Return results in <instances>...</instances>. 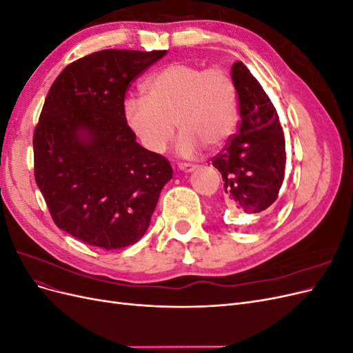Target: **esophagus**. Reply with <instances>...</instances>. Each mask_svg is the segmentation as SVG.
<instances>
[{
	"label": "esophagus",
	"instance_id": "1",
	"mask_svg": "<svg viewBox=\"0 0 353 353\" xmlns=\"http://www.w3.org/2000/svg\"><path fill=\"white\" fill-rule=\"evenodd\" d=\"M178 168H179V170H183L184 174H190V172H193V170H194L197 166H196V165H190V163H179Z\"/></svg>",
	"mask_w": 353,
	"mask_h": 353
}]
</instances>
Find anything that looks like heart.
<instances>
[{"instance_id": "obj_1", "label": "heart", "mask_w": 353, "mask_h": 353, "mask_svg": "<svg viewBox=\"0 0 353 353\" xmlns=\"http://www.w3.org/2000/svg\"><path fill=\"white\" fill-rule=\"evenodd\" d=\"M123 119L148 153L166 150L176 128V152L194 156L203 145L215 150L239 123V99L232 78L221 68L174 63L144 85V95L126 99Z\"/></svg>"}]
</instances>
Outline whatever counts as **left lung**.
Returning <instances> with one entry per match:
<instances>
[{
    "label": "left lung",
    "instance_id": "obj_1",
    "mask_svg": "<svg viewBox=\"0 0 353 353\" xmlns=\"http://www.w3.org/2000/svg\"><path fill=\"white\" fill-rule=\"evenodd\" d=\"M231 78L239 95V134L212 163L222 174L227 208L259 213L276 200L283 184L284 134L274 104L241 61L232 65Z\"/></svg>",
    "mask_w": 353,
    "mask_h": 353
}]
</instances>
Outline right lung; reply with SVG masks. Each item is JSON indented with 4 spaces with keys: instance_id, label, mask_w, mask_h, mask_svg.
<instances>
[{
    "instance_id": "add662e5",
    "label": "right lung",
    "mask_w": 353,
    "mask_h": 353,
    "mask_svg": "<svg viewBox=\"0 0 353 353\" xmlns=\"http://www.w3.org/2000/svg\"><path fill=\"white\" fill-rule=\"evenodd\" d=\"M166 54L103 50L65 68L34 132L35 181L56 225L104 250L140 240L172 178L168 160L135 141L123 119L130 83Z\"/></svg>"
}]
</instances>
